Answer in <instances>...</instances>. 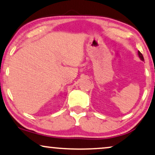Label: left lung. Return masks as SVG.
<instances>
[{
	"label": "left lung",
	"mask_w": 155,
	"mask_h": 155,
	"mask_svg": "<svg viewBox=\"0 0 155 155\" xmlns=\"http://www.w3.org/2000/svg\"><path fill=\"white\" fill-rule=\"evenodd\" d=\"M138 55H139V57H140V59H141L142 60H144V57H143V55H142V54L140 53V51H138Z\"/></svg>",
	"instance_id": "1"
}]
</instances>
